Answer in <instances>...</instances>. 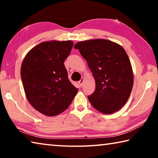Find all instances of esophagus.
<instances>
[{
    "label": "esophagus",
    "mask_w": 158,
    "mask_h": 158,
    "mask_svg": "<svg viewBox=\"0 0 158 158\" xmlns=\"http://www.w3.org/2000/svg\"><path fill=\"white\" fill-rule=\"evenodd\" d=\"M84 78H81V80H80V81H79V85L80 86H82L83 85H84Z\"/></svg>",
    "instance_id": "34e87169"
}]
</instances>
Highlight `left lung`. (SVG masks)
Segmentation results:
<instances>
[{
	"mask_svg": "<svg viewBox=\"0 0 158 158\" xmlns=\"http://www.w3.org/2000/svg\"><path fill=\"white\" fill-rule=\"evenodd\" d=\"M79 49L93 73L95 92L88 98L95 109L111 114L121 109L132 91L134 77L126 52L121 45L104 39L79 42Z\"/></svg>",
	"mask_w": 158,
	"mask_h": 158,
	"instance_id": "obj_1",
	"label": "left lung"
}]
</instances>
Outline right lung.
<instances>
[{
  "mask_svg": "<svg viewBox=\"0 0 158 158\" xmlns=\"http://www.w3.org/2000/svg\"><path fill=\"white\" fill-rule=\"evenodd\" d=\"M73 44L69 40L42 42L26 54L21 64V81L28 100L46 116L62 113L78 92L64 65Z\"/></svg>",
  "mask_w": 158,
  "mask_h": 158,
  "instance_id": "obj_1",
  "label": "right lung"
}]
</instances>
